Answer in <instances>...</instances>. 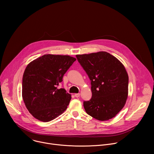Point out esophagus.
Masks as SVG:
<instances>
[{
    "label": "esophagus",
    "instance_id": "obj_1",
    "mask_svg": "<svg viewBox=\"0 0 154 154\" xmlns=\"http://www.w3.org/2000/svg\"><path fill=\"white\" fill-rule=\"evenodd\" d=\"M80 96V93H76V94H74V96H75V97H77V98L79 97Z\"/></svg>",
    "mask_w": 154,
    "mask_h": 154
}]
</instances>
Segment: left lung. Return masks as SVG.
Instances as JSON below:
<instances>
[{
	"label": "left lung",
	"instance_id": "1",
	"mask_svg": "<svg viewBox=\"0 0 154 154\" xmlns=\"http://www.w3.org/2000/svg\"><path fill=\"white\" fill-rule=\"evenodd\" d=\"M76 58L91 81L92 97L83 101L86 113L102 121L113 118L127 99L128 77L123 64L106 52L77 55Z\"/></svg>",
	"mask_w": 154,
	"mask_h": 154
}]
</instances>
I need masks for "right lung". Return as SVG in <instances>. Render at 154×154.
Wrapping results in <instances>:
<instances>
[{
	"label": "right lung",
	"instance_id": "right-lung-1",
	"mask_svg": "<svg viewBox=\"0 0 154 154\" xmlns=\"http://www.w3.org/2000/svg\"><path fill=\"white\" fill-rule=\"evenodd\" d=\"M76 60L68 55H44L30 63L23 77V98L36 119L51 121L61 115L71 99V94L57 86Z\"/></svg>",
	"mask_w": 154,
	"mask_h": 154
}]
</instances>
